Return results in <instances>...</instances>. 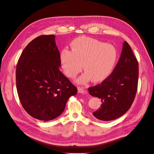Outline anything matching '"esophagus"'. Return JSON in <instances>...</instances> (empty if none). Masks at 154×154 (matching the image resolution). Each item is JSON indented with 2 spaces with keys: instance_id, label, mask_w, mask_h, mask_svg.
<instances>
[{
  "instance_id": "obj_1",
  "label": "esophagus",
  "mask_w": 154,
  "mask_h": 154,
  "mask_svg": "<svg viewBox=\"0 0 154 154\" xmlns=\"http://www.w3.org/2000/svg\"><path fill=\"white\" fill-rule=\"evenodd\" d=\"M78 92L80 93V94H83V93H85L86 91L84 90V87H78Z\"/></svg>"
}]
</instances>
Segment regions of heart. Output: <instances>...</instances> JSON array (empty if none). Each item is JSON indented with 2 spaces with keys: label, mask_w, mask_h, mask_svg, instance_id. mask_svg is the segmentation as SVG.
<instances>
[{
  "label": "heart",
  "mask_w": 154,
  "mask_h": 154,
  "mask_svg": "<svg viewBox=\"0 0 154 154\" xmlns=\"http://www.w3.org/2000/svg\"><path fill=\"white\" fill-rule=\"evenodd\" d=\"M118 57L116 48L92 38L80 37L71 44V51L60 53L63 70L69 77L74 78L83 69L85 73L77 82L85 84L91 79L98 82L106 79L114 68Z\"/></svg>",
  "instance_id": "1"
}]
</instances>
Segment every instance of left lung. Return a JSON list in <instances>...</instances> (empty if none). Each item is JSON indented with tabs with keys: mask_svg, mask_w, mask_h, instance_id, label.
<instances>
[{
	"mask_svg": "<svg viewBox=\"0 0 154 154\" xmlns=\"http://www.w3.org/2000/svg\"><path fill=\"white\" fill-rule=\"evenodd\" d=\"M139 63L129 44L125 41L120 57L106 79L88 88L90 95L101 99L100 107L93 112L103 121L115 120L131 108L138 86Z\"/></svg>",
	"mask_w": 154,
	"mask_h": 154,
	"instance_id": "1",
	"label": "left lung"
}]
</instances>
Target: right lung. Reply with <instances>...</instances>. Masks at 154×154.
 Returning a JSON list of instances; mask_svg holds the SVG:
<instances>
[{
  "mask_svg": "<svg viewBox=\"0 0 154 154\" xmlns=\"http://www.w3.org/2000/svg\"><path fill=\"white\" fill-rule=\"evenodd\" d=\"M60 66L54 35L36 37L22 51L16 67V87L23 108L32 117L44 121L57 118L77 93Z\"/></svg>",
  "mask_w": 154,
  "mask_h": 154,
  "instance_id": "obj_1",
  "label": "right lung"
}]
</instances>
